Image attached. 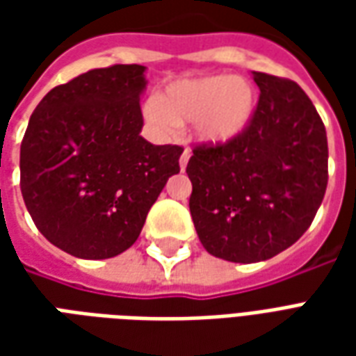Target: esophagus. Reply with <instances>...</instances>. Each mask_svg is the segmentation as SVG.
<instances>
[{
  "mask_svg": "<svg viewBox=\"0 0 356 356\" xmlns=\"http://www.w3.org/2000/svg\"><path fill=\"white\" fill-rule=\"evenodd\" d=\"M188 158H191V150H183V154H181V158H179V165H181V170H185L186 168Z\"/></svg>",
  "mask_w": 356,
  "mask_h": 356,
  "instance_id": "esophagus-1",
  "label": "esophagus"
}]
</instances>
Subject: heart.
Wrapping results in <instances>:
<instances>
[{
	"instance_id": "obj_1",
	"label": "heart",
	"mask_w": 356,
	"mask_h": 356,
	"mask_svg": "<svg viewBox=\"0 0 356 356\" xmlns=\"http://www.w3.org/2000/svg\"><path fill=\"white\" fill-rule=\"evenodd\" d=\"M257 106L254 88L236 76H208L175 83L147 102L145 116L158 131L171 133L177 124H194L206 145H227L252 124Z\"/></svg>"
}]
</instances>
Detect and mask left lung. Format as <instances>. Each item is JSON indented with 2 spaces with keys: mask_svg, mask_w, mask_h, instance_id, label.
<instances>
[{
  "mask_svg": "<svg viewBox=\"0 0 356 356\" xmlns=\"http://www.w3.org/2000/svg\"><path fill=\"white\" fill-rule=\"evenodd\" d=\"M252 74L261 91L252 124L227 145H196L186 165L202 246L232 263L298 242L328 185V139L311 99L296 81Z\"/></svg>",
  "mask_w": 356,
  "mask_h": 356,
  "instance_id": "obj_1",
  "label": "left lung"
}]
</instances>
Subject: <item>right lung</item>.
Instances as JSON below:
<instances>
[{
    "label": "right lung",
    "instance_id": "right-lung-1",
    "mask_svg": "<svg viewBox=\"0 0 356 356\" xmlns=\"http://www.w3.org/2000/svg\"><path fill=\"white\" fill-rule=\"evenodd\" d=\"M145 66L95 68L53 88L20 145V191L38 231L81 259H108L139 238L148 209L179 173L177 145L140 137Z\"/></svg>",
    "mask_w": 356,
    "mask_h": 356
}]
</instances>
